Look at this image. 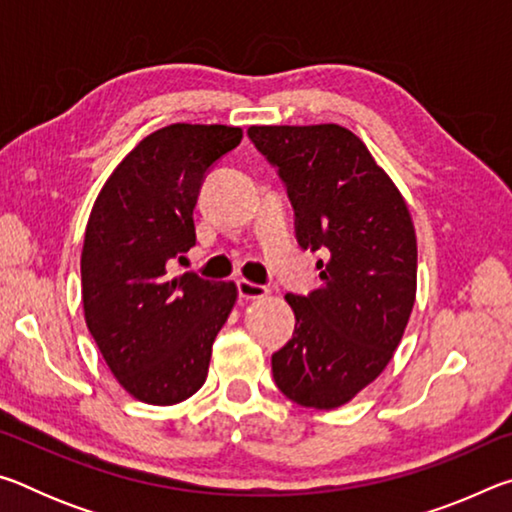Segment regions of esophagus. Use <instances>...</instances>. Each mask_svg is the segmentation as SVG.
<instances>
[{"label":"esophagus","mask_w":512,"mask_h":512,"mask_svg":"<svg viewBox=\"0 0 512 512\" xmlns=\"http://www.w3.org/2000/svg\"><path fill=\"white\" fill-rule=\"evenodd\" d=\"M237 293L241 300H255V298H264L268 289L262 287V284L248 282V280H237Z\"/></svg>","instance_id":"1"}]
</instances>
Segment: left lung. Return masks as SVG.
Returning <instances> with one entry per match:
<instances>
[{
	"label": "left lung",
	"mask_w": 512,
	"mask_h": 512,
	"mask_svg": "<svg viewBox=\"0 0 512 512\" xmlns=\"http://www.w3.org/2000/svg\"><path fill=\"white\" fill-rule=\"evenodd\" d=\"M296 214L300 248L323 250L320 287L287 293L296 314L273 379L291 402L336 409L393 359L415 302L418 246L402 194L339 124L250 126Z\"/></svg>",
	"instance_id": "left-lung-1"
}]
</instances>
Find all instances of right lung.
Returning a JSON list of instances; mask_svg holds the SVG:
<instances>
[{
    "label": "right lung",
    "instance_id": "right-lung-1",
    "mask_svg": "<svg viewBox=\"0 0 512 512\" xmlns=\"http://www.w3.org/2000/svg\"><path fill=\"white\" fill-rule=\"evenodd\" d=\"M241 128L171 124L135 146L92 207L81 255L85 323L135 400L169 406L205 384L212 343L237 300L232 282L169 264L196 246L203 180Z\"/></svg>",
    "mask_w": 512,
    "mask_h": 512
}]
</instances>
